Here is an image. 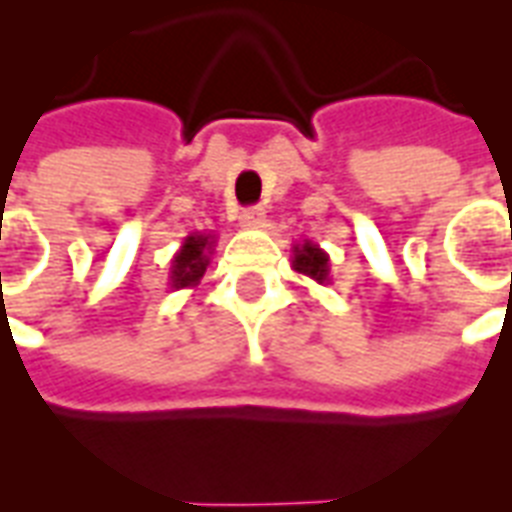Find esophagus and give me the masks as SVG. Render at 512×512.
Returning <instances> with one entry per match:
<instances>
[{"instance_id":"esophagus-1","label":"esophagus","mask_w":512,"mask_h":512,"mask_svg":"<svg viewBox=\"0 0 512 512\" xmlns=\"http://www.w3.org/2000/svg\"><path fill=\"white\" fill-rule=\"evenodd\" d=\"M239 220H241V225H244V228H263V225H265V209H260V207L244 209Z\"/></svg>"}]
</instances>
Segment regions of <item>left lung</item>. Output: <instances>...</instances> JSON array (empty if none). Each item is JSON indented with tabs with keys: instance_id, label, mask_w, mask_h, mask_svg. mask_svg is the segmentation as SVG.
<instances>
[{
	"instance_id": "8db88e82",
	"label": "left lung",
	"mask_w": 512,
	"mask_h": 512,
	"mask_svg": "<svg viewBox=\"0 0 512 512\" xmlns=\"http://www.w3.org/2000/svg\"><path fill=\"white\" fill-rule=\"evenodd\" d=\"M292 268L300 276L313 279L316 284H332V279H329V255L313 241L305 239L300 244H292Z\"/></svg>"
}]
</instances>
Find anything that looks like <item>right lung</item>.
Here are the masks:
<instances>
[{
	"mask_svg": "<svg viewBox=\"0 0 512 512\" xmlns=\"http://www.w3.org/2000/svg\"><path fill=\"white\" fill-rule=\"evenodd\" d=\"M215 233H191L185 236L175 257L170 260V287L172 289H193L204 279L212 252H215Z\"/></svg>",
	"mask_w": 512,
	"mask_h": 512,
	"instance_id": "obj_1",
	"label": "right lung"
}]
</instances>
